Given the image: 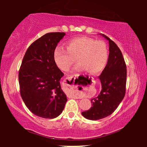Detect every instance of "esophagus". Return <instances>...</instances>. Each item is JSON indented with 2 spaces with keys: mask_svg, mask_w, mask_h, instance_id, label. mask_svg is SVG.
Returning a JSON list of instances; mask_svg holds the SVG:
<instances>
[{
  "mask_svg": "<svg viewBox=\"0 0 147 147\" xmlns=\"http://www.w3.org/2000/svg\"><path fill=\"white\" fill-rule=\"evenodd\" d=\"M63 85L66 89V93H67V96H71V98H76V99L81 98V97L79 96V94H78L77 86H74L71 83V79L69 78H65L63 82Z\"/></svg>",
  "mask_w": 147,
  "mask_h": 147,
  "instance_id": "34e87169",
  "label": "esophagus"
}]
</instances>
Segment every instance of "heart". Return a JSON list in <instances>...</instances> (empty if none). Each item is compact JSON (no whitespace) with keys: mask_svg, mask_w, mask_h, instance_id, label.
Here are the masks:
<instances>
[{"mask_svg":"<svg viewBox=\"0 0 147 147\" xmlns=\"http://www.w3.org/2000/svg\"><path fill=\"white\" fill-rule=\"evenodd\" d=\"M66 50L58 45L53 51L56 65L63 71H68L76 61L79 64L76 69L87 71L91 75L101 73L107 65L108 50L102 41L87 37H79L70 39L66 43Z\"/></svg>","mask_w":147,"mask_h":147,"instance_id":"heart-1","label":"heart"}]
</instances>
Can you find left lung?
<instances>
[{
  "instance_id": "obj_1",
  "label": "left lung",
  "mask_w": 147,
  "mask_h": 147,
  "mask_svg": "<svg viewBox=\"0 0 147 147\" xmlns=\"http://www.w3.org/2000/svg\"><path fill=\"white\" fill-rule=\"evenodd\" d=\"M109 42V57L106 67L99 79L102 90L96 98L91 100L92 106L82 112L84 118L98 120L107 117L118 108L125 96L126 65L117 45L107 36L101 34Z\"/></svg>"
}]
</instances>
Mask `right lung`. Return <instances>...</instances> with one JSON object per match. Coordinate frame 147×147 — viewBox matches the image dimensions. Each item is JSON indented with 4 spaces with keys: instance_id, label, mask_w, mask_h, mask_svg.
I'll use <instances>...</instances> for the list:
<instances>
[{
    "instance_id": "add662e5",
    "label": "right lung",
    "mask_w": 147,
    "mask_h": 147,
    "mask_svg": "<svg viewBox=\"0 0 147 147\" xmlns=\"http://www.w3.org/2000/svg\"><path fill=\"white\" fill-rule=\"evenodd\" d=\"M65 35L56 32L43 35L29 46L22 61L20 93L26 106L39 117H57L67 100L60 85L64 74L53 58L54 49Z\"/></svg>"
}]
</instances>
